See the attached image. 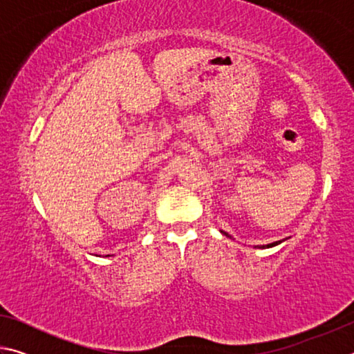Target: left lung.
Listing matches in <instances>:
<instances>
[{
	"label": "left lung",
	"instance_id": "8db88e82",
	"mask_svg": "<svg viewBox=\"0 0 354 354\" xmlns=\"http://www.w3.org/2000/svg\"><path fill=\"white\" fill-rule=\"evenodd\" d=\"M221 232H223V234H225V236H227V232H225V231H221ZM227 237H230V236H227ZM281 242H283V241H278V242L268 243V245H266V247H267V248H270V247H274V245H278V243H281Z\"/></svg>",
	"mask_w": 354,
	"mask_h": 354
}]
</instances>
